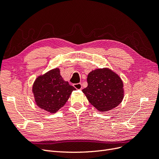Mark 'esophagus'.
Masks as SVG:
<instances>
[{
	"instance_id": "obj_1",
	"label": "esophagus",
	"mask_w": 159,
	"mask_h": 159,
	"mask_svg": "<svg viewBox=\"0 0 159 159\" xmlns=\"http://www.w3.org/2000/svg\"><path fill=\"white\" fill-rule=\"evenodd\" d=\"M73 85H74V87L77 89H82V85H81V84H75Z\"/></svg>"
}]
</instances>
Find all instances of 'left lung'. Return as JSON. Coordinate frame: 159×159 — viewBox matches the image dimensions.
Returning a JSON list of instances; mask_svg holds the SVG:
<instances>
[{
  "label": "left lung",
  "mask_w": 159,
  "mask_h": 159,
  "mask_svg": "<svg viewBox=\"0 0 159 159\" xmlns=\"http://www.w3.org/2000/svg\"><path fill=\"white\" fill-rule=\"evenodd\" d=\"M87 88L82 91L89 102L101 112L111 110L122 102L124 98L123 81L108 68H98L88 75Z\"/></svg>",
  "instance_id": "1"
}]
</instances>
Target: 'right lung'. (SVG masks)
<instances>
[{
    "label": "right lung",
    "instance_id": "add662e5",
    "mask_svg": "<svg viewBox=\"0 0 159 159\" xmlns=\"http://www.w3.org/2000/svg\"><path fill=\"white\" fill-rule=\"evenodd\" d=\"M74 90L75 88L63 79L57 68L38 76L32 89L37 106L50 113L63 107Z\"/></svg>",
    "mask_w": 159,
    "mask_h": 159
}]
</instances>
